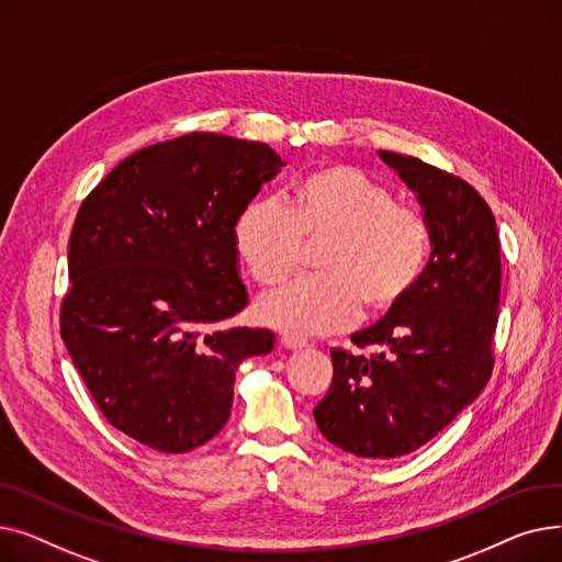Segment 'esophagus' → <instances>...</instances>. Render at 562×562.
<instances>
[{
  "mask_svg": "<svg viewBox=\"0 0 562 562\" xmlns=\"http://www.w3.org/2000/svg\"><path fill=\"white\" fill-rule=\"evenodd\" d=\"M280 344H282L284 348H289V350H299V348H305V346H307V341H305L303 337H293V335H282V337H280Z\"/></svg>",
  "mask_w": 562,
  "mask_h": 562,
  "instance_id": "1",
  "label": "esophagus"
}]
</instances>
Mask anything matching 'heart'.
I'll return each instance as SVG.
<instances>
[{"label": "heart", "mask_w": 562, "mask_h": 562, "mask_svg": "<svg viewBox=\"0 0 562 562\" xmlns=\"http://www.w3.org/2000/svg\"><path fill=\"white\" fill-rule=\"evenodd\" d=\"M234 248L255 282L273 286L301 271L321 246L318 278L291 282L257 303V316L291 335H330L367 314L398 307L417 286L430 227L415 204L346 164L321 166L293 182L284 206L257 198L232 227Z\"/></svg>", "instance_id": "heart-1"}]
</instances>
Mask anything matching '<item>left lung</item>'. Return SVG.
Here are the masks:
<instances>
[{
  "instance_id": "8db88e82",
  "label": "left lung",
  "mask_w": 562,
  "mask_h": 562,
  "mask_svg": "<svg viewBox=\"0 0 562 562\" xmlns=\"http://www.w3.org/2000/svg\"><path fill=\"white\" fill-rule=\"evenodd\" d=\"M419 195L432 255L409 296L333 348V385L318 430L346 453L390 460L417 451L474 401L494 369L501 241L490 204L462 177L380 153Z\"/></svg>"
}]
</instances>
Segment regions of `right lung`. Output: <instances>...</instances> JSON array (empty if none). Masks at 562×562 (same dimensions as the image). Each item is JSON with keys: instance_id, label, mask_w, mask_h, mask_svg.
<instances>
[{"instance_id": "1", "label": "right lung", "mask_w": 562, "mask_h": 562, "mask_svg": "<svg viewBox=\"0 0 562 562\" xmlns=\"http://www.w3.org/2000/svg\"><path fill=\"white\" fill-rule=\"evenodd\" d=\"M284 161L266 143L193 132L117 164L79 206L61 337L104 419L187 453L229 419L234 373L271 352L266 328H225L248 305L232 227Z\"/></svg>"}]
</instances>
